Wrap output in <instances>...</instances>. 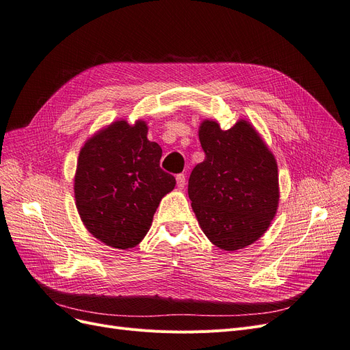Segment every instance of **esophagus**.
<instances>
[{
    "label": "esophagus",
    "mask_w": 350,
    "mask_h": 350,
    "mask_svg": "<svg viewBox=\"0 0 350 350\" xmlns=\"http://www.w3.org/2000/svg\"><path fill=\"white\" fill-rule=\"evenodd\" d=\"M185 179H187L185 174L176 175V185H178V188H184L185 187Z\"/></svg>",
    "instance_id": "34e87169"
}]
</instances>
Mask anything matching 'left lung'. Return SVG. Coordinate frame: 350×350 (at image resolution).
<instances>
[{
    "label": "left lung",
    "mask_w": 350,
    "mask_h": 350,
    "mask_svg": "<svg viewBox=\"0 0 350 350\" xmlns=\"http://www.w3.org/2000/svg\"><path fill=\"white\" fill-rule=\"evenodd\" d=\"M198 136L205 159L193 167L188 183L195 217L214 245L241 250L262 237L277 213L275 158L245 119L228 131L205 119Z\"/></svg>",
    "instance_id": "1"
}]
</instances>
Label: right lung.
<instances>
[{"mask_svg": "<svg viewBox=\"0 0 350 350\" xmlns=\"http://www.w3.org/2000/svg\"><path fill=\"white\" fill-rule=\"evenodd\" d=\"M161 157L142 119L116 120L88 139L77 159L75 198L94 239L119 250L145 239L161 200L176 184L161 170Z\"/></svg>", "mask_w": 350, "mask_h": 350, "instance_id": "1", "label": "right lung"}]
</instances>
